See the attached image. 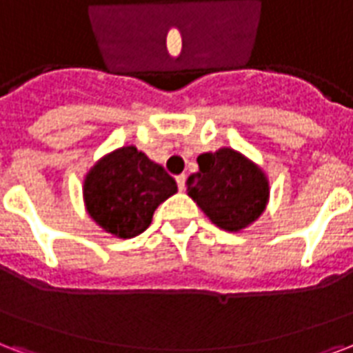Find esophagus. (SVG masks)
Returning <instances> with one entry per match:
<instances>
[{"label":"esophagus","mask_w":353,"mask_h":353,"mask_svg":"<svg viewBox=\"0 0 353 353\" xmlns=\"http://www.w3.org/2000/svg\"><path fill=\"white\" fill-rule=\"evenodd\" d=\"M176 184H179L180 192H184L186 190V174H179L176 176Z\"/></svg>","instance_id":"1"}]
</instances>
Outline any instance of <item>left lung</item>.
Returning a JSON list of instances; mask_svg holds the SVG:
<instances>
[{
	"label": "left lung",
	"mask_w": 353,
	"mask_h": 353,
	"mask_svg": "<svg viewBox=\"0 0 353 353\" xmlns=\"http://www.w3.org/2000/svg\"><path fill=\"white\" fill-rule=\"evenodd\" d=\"M199 173L188 179V195L219 229H245L266 208V174L232 148H219L197 158Z\"/></svg>",
	"instance_id": "left-lung-1"
}]
</instances>
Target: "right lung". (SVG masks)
<instances>
[{"instance_id": "add662e5", "label": "right lung", "mask_w": 353, "mask_h": 353, "mask_svg": "<svg viewBox=\"0 0 353 353\" xmlns=\"http://www.w3.org/2000/svg\"><path fill=\"white\" fill-rule=\"evenodd\" d=\"M176 193V182L136 147L104 156L87 173L83 199L89 216L117 238L141 234L158 206Z\"/></svg>"}]
</instances>
